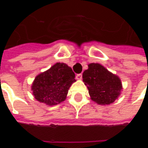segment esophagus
<instances>
[{
    "instance_id": "esophagus-1",
    "label": "esophagus",
    "mask_w": 148,
    "mask_h": 148,
    "mask_svg": "<svg viewBox=\"0 0 148 148\" xmlns=\"http://www.w3.org/2000/svg\"><path fill=\"white\" fill-rule=\"evenodd\" d=\"M82 78V74H78L76 75V79H77V80H81Z\"/></svg>"
}]
</instances>
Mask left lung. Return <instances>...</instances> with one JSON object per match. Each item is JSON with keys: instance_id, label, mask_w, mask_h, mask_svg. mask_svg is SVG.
Wrapping results in <instances>:
<instances>
[{"instance_id": "obj_1", "label": "left lung", "mask_w": 148, "mask_h": 148, "mask_svg": "<svg viewBox=\"0 0 148 148\" xmlns=\"http://www.w3.org/2000/svg\"><path fill=\"white\" fill-rule=\"evenodd\" d=\"M82 78L91 99L99 105L114 102L121 94L122 84L118 76L112 74L99 63H90Z\"/></svg>"}]
</instances>
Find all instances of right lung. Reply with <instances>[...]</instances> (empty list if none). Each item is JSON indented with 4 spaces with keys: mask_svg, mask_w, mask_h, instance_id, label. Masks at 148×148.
<instances>
[{
    "mask_svg": "<svg viewBox=\"0 0 148 148\" xmlns=\"http://www.w3.org/2000/svg\"><path fill=\"white\" fill-rule=\"evenodd\" d=\"M70 66L57 62L49 70L37 75L32 86L35 98L47 106H55L66 98L68 90L75 82Z\"/></svg>",
    "mask_w": 148,
    "mask_h": 148,
    "instance_id": "right-lung-1",
    "label": "right lung"
}]
</instances>
